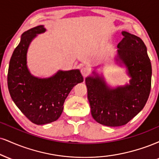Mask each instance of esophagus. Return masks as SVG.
Here are the masks:
<instances>
[{
	"label": "esophagus",
	"instance_id": "34e87169",
	"mask_svg": "<svg viewBox=\"0 0 159 159\" xmlns=\"http://www.w3.org/2000/svg\"><path fill=\"white\" fill-rule=\"evenodd\" d=\"M89 69H87V67H82L81 69V72L82 74V75L84 76V77H86V76L88 74H89Z\"/></svg>",
	"mask_w": 159,
	"mask_h": 159
}]
</instances>
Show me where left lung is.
<instances>
[{
	"instance_id": "obj_1",
	"label": "left lung",
	"mask_w": 159,
	"mask_h": 159,
	"mask_svg": "<svg viewBox=\"0 0 159 159\" xmlns=\"http://www.w3.org/2000/svg\"><path fill=\"white\" fill-rule=\"evenodd\" d=\"M118 58L131 79L129 84L111 88L98 75L86 78L91 114L98 123L108 127L125 125L144 108L151 89L152 66L147 47L138 36L122 32Z\"/></svg>"
}]
</instances>
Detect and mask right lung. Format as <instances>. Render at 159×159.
Masks as SVG:
<instances>
[{
    "label": "right lung",
    "mask_w": 159,
    "mask_h": 159,
    "mask_svg": "<svg viewBox=\"0 0 159 159\" xmlns=\"http://www.w3.org/2000/svg\"><path fill=\"white\" fill-rule=\"evenodd\" d=\"M45 31L44 26L40 25L22 34L11 57L7 75L12 101L30 121L38 125L58 120L69 93L74 86L84 81L79 70H59L47 78L31 75L26 65L28 47L38 34Z\"/></svg>",
    "instance_id": "right-lung-1"
}]
</instances>
